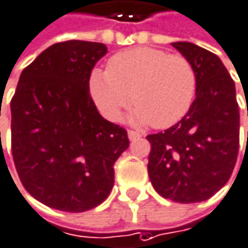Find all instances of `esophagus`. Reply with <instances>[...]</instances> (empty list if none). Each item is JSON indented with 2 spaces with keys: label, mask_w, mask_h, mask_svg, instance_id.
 <instances>
[{
  "label": "esophagus",
  "mask_w": 248,
  "mask_h": 248,
  "mask_svg": "<svg viewBox=\"0 0 248 248\" xmlns=\"http://www.w3.org/2000/svg\"><path fill=\"white\" fill-rule=\"evenodd\" d=\"M142 135L140 133H138V132H135V130H127V138H129V140H136V139H139Z\"/></svg>",
  "instance_id": "esophagus-1"
}]
</instances>
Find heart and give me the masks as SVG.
<instances>
[{"mask_svg": "<svg viewBox=\"0 0 248 248\" xmlns=\"http://www.w3.org/2000/svg\"><path fill=\"white\" fill-rule=\"evenodd\" d=\"M91 96L109 121H119L133 99L130 122L165 129L189 112L196 93L194 68L182 55L156 48H133L109 59L106 71L95 69Z\"/></svg>", "mask_w": 248, "mask_h": 248, "instance_id": "1", "label": "heart"}]
</instances>
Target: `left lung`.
<instances>
[{
  "label": "left lung",
  "instance_id": "1",
  "mask_svg": "<svg viewBox=\"0 0 248 248\" xmlns=\"http://www.w3.org/2000/svg\"><path fill=\"white\" fill-rule=\"evenodd\" d=\"M196 72V98L185 118L155 135L147 173L160 196L179 203L207 200L230 179L238 153L236 85L213 52L171 42Z\"/></svg>",
  "mask_w": 248,
  "mask_h": 248
}]
</instances>
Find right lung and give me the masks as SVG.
Returning <instances> with one entry per match:
<instances>
[{
	"mask_svg": "<svg viewBox=\"0 0 248 248\" xmlns=\"http://www.w3.org/2000/svg\"><path fill=\"white\" fill-rule=\"evenodd\" d=\"M105 44H54L28 65L11 101L14 163L27 191L55 210L101 204L115 183L113 165L129 147L124 127L103 119L89 95Z\"/></svg>",
	"mask_w": 248,
	"mask_h": 248,
	"instance_id": "obj_1",
	"label": "right lung"
}]
</instances>
